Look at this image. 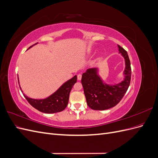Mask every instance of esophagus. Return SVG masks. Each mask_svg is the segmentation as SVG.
Returning a JSON list of instances; mask_svg holds the SVG:
<instances>
[{
    "mask_svg": "<svg viewBox=\"0 0 158 158\" xmlns=\"http://www.w3.org/2000/svg\"><path fill=\"white\" fill-rule=\"evenodd\" d=\"M77 78H78V80H81V79H82V75H81V74H78Z\"/></svg>",
    "mask_w": 158,
    "mask_h": 158,
    "instance_id": "34e87169",
    "label": "esophagus"
}]
</instances>
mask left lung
<instances>
[{
	"mask_svg": "<svg viewBox=\"0 0 158 158\" xmlns=\"http://www.w3.org/2000/svg\"><path fill=\"white\" fill-rule=\"evenodd\" d=\"M119 53L125 60V78L121 82L109 85L103 82L96 68L89 69L83 73L82 80L87 105L94 110H106L113 107L120 102L131 83V67L127 52L118 45Z\"/></svg>",
	"mask_w": 158,
	"mask_h": 158,
	"instance_id": "obj_1",
	"label": "left lung"
}]
</instances>
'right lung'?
<instances>
[{"instance_id": "1", "label": "right lung", "mask_w": 158, "mask_h": 158, "mask_svg": "<svg viewBox=\"0 0 158 158\" xmlns=\"http://www.w3.org/2000/svg\"><path fill=\"white\" fill-rule=\"evenodd\" d=\"M37 44L34 45H36ZM33 45L30 46L28 49ZM76 81H77V76L76 75L73 78L64 83L55 93L45 99H35L28 98L24 94L23 95L31 106L37 109L38 111L45 113H55L60 112L63 111L67 106L70 92ZM20 89H22L21 88Z\"/></svg>"}]
</instances>
